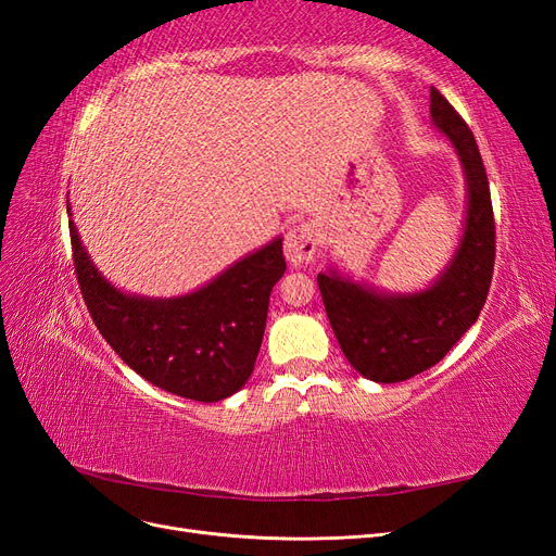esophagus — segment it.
Here are the masks:
<instances>
[{
  "mask_svg": "<svg viewBox=\"0 0 556 556\" xmlns=\"http://www.w3.org/2000/svg\"><path fill=\"white\" fill-rule=\"evenodd\" d=\"M317 252V229L308 223L290 229L285 239V257L292 266H308Z\"/></svg>",
  "mask_w": 556,
  "mask_h": 556,
  "instance_id": "esophagus-1",
  "label": "esophagus"
}]
</instances>
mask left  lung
<instances>
[{"label": "left lung", "mask_w": 556, "mask_h": 556, "mask_svg": "<svg viewBox=\"0 0 556 556\" xmlns=\"http://www.w3.org/2000/svg\"><path fill=\"white\" fill-rule=\"evenodd\" d=\"M429 97L431 121L457 150L468 190L466 227L452 262L433 285L415 294L378 292L333 268L317 274L345 359L364 378L387 384L422 374L447 355L476 325L494 274V211L476 137L439 90L431 88Z\"/></svg>", "instance_id": "1"}]
</instances>
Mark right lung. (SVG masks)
I'll use <instances>...</instances> for the list:
<instances>
[{"label":"right lung","mask_w":556,"mask_h":556,"mask_svg":"<svg viewBox=\"0 0 556 556\" xmlns=\"http://www.w3.org/2000/svg\"><path fill=\"white\" fill-rule=\"evenodd\" d=\"M70 233L80 294L99 333L129 368L192 401L213 403L241 390L264 339L268 296L288 266L282 239L231 264L192 294L148 299L115 290L97 271L72 220Z\"/></svg>","instance_id":"right-lung-1"}]
</instances>
